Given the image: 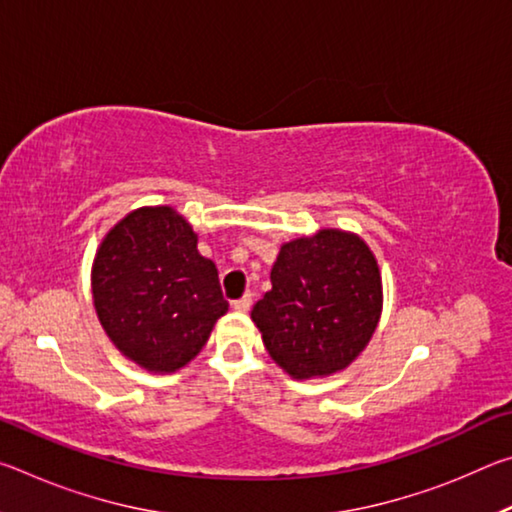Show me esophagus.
Segmentation results:
<instances>
[{
    "label": "esophagus",
    "mask_w": 512,
    "mask_h": 512,
    "mask_svg": "<svg viewBox=\"0 0 512 512\" xmlns=\"http://www.w3.org/2000/svg\"><path fill=\"white\" fill-rule=\"evenodd\" d=\"M250 305H253V293H246L244 298H239V300L232 302V309H235V311H248Z\"/></svg>",
    "instance_id": "obj_1"
}]
</instances>
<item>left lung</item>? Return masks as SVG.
Masks as SVG:
<instances>
[{"label": "left lung", "mask_w": 512, "mask_h": 512, "mask_svg": "<svg viewBox=\"0 0 512 512\" xmlns=\"http://www.w3.org/2000/svg\"><path fill=\"white\" fill-rule=\"evenodd\" d=\"M271 284L250 318L287 375L329 377L366 350L379 325L384 291L377 257L359 235L323 228L287 241Z\"/></svg>", "instance_id": "8db88e82"}]
</instances>
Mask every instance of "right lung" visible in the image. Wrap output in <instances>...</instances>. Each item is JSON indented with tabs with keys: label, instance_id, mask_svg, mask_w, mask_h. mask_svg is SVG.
I'll return each instance as SVG.
<instances>
[{
	"label": "right lung",
	"instance_id": "1",
	"mask_svg": "<svg viewBox=\"0 0 512 512\" xmlns=\"http://www.w3.org/2000/svg\"><path fill=\"white\" fill-rule=\"evenodd\" d=\"M169 205L137 207L103 237L92 264L99 323L128 361L169 375L187 366L225 311L219 273Z\"/></svg>",
	"mask_w": 512,
	"mask_h": 512
}]
</instances>
